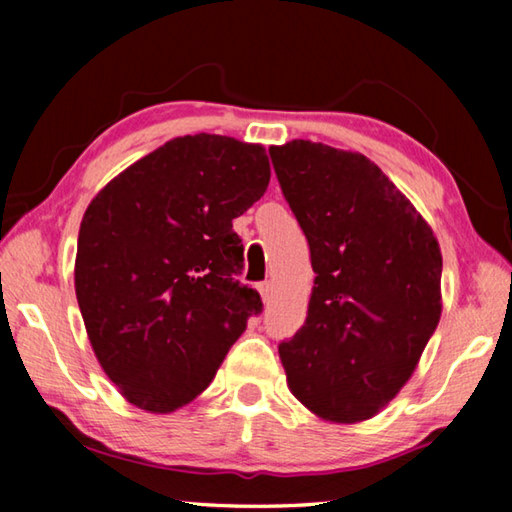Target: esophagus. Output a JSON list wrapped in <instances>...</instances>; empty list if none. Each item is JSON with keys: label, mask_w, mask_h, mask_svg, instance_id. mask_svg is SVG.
<instances>
[{"label": "esophagus", "mask_w": 512, "mask_h": 512, "mask_svg": "<svg viewBox=\"0 0 512 512\" xmlns=\"http://www.w3.org/2000/svg\"><path fill=\"white\" fill-rule=\"evenodd\" d=\"M257 291H259V296H262V302L266 305V302L271 300V282H262L257 287Z\"/></svg>", "instance_id": "obj_1"}]
</instances>
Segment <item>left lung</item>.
<instances>
[{
	"label": "left lung",
	"mask_w": 512,
	"mask_h": 512,
	"mask_svg": "<svg viewBox=\"0 0 512 512\" xmlns=\"http://www.w3.org/2000/svg\"><path fill=\"white\" fill-rule=\"evenodd\" d=\"M268 151L316 273L305 325L280 345L287 386L320 420H370L411 379L443 314L438 239L366 155L309 140Z\"/></svg>",
	"instance_id": "8db88e82"
}]
</instances>
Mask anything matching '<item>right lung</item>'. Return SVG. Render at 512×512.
Returning <instances> with one entry per match:
<instances>
[{
	"label": "right lung",
	"mask_w": 512,
	"mask_h": 512,
	"mask_svg": "<svg viewBox=\"0 0 512 512\" xmlns=\"http://www.w3.org/2000/svg\"><path fill=\"white\" fill-rule=\"evenodd\" d=\"M262 144L173 137L124 169L83 214L74 289L97 361L121 397L149 413L196 400L262 311L235 275L232 221L264 196Z\"/></svg>",
	"instance_id": "add662e5"
}]
</instances>
